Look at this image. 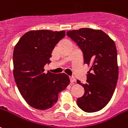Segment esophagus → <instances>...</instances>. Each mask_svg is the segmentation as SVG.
<instances>
[{
    "instance_id": "esophagus-1",
    "label": "esophagus",
    "mask_w": 128,
    "mask_h": 128,
    "mask_svg": "<svg viewBox=\"0 0 128 128\" xmlns=\"http://www.w3.org/2000/svg\"><path fill=\"white\" fill-rule=\"evenodd\" d=\"M70 80L71 83H73L74 82L76 81V79L74 76H70Z\"/></svg>"
}]
</instances>
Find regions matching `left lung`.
<instances>
[{
    "label": "left lung",
    "instance_id": "1",
    "mask_svg": "<svg viewBox=\"0 0 128 128\" xmlns=\"http://www.w3.org/2000/svg\"><path fill=\"white\" fill-rule=\"evenodd\" d=\"M66 34L82 52L84 64L90 66L86 83L76 81L84 88L83 96L77 99V105L87 113L98 112L110 102L118 79L115 42L99 29L81 28Z\"/></svg>",
    "mask_w": 128,
    "mask_h": 128
}]
</instances>
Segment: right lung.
Returning a JSON list of instances; mask_svg holds the SVG:
<instances>
[{
  "label": "right lung",
  "instance_id": "add662e5",
  "mask_svg": "<svg viewBox=\"0 0 128 128\" xmlns=\"http://www.w3.org/2000/svg\"><path fill=\"white\" fill-rule=\"evenodd\" d=\"M65 36L64 31L33 30L24 34L14 46V80L22 96L35 109L46 110L53 107L58 94L70 83L66 74H46L44 68L51 62L54 47Z\"/></svg>",
  "mask_w": 128,
  "mask_h": 128
}]
</instances>
